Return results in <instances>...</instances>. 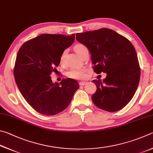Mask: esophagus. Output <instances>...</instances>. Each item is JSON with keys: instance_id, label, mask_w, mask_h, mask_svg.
I'll use <instances>...</instances> for the list:
<instances>
[{"instance_id": "esophagus-1", "label": "esophagus", "mask_w": 153, "mask_h": 153, "mask_svg": "<svg viewBox=\"0 0 153 153\" xmlns=\"http://www.w3.org/2000/svg\"><path fill=\"white\" fill-rule=\"evenodd\" d=\"M86 84H87V82H79L80 86H85Z\"/></svg>"}]
</instances>
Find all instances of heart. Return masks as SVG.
Wrapping results in <instances>:
<instances>
[{"label": "heart", "instance_id": "1", "mask_svg": "<svg viewBox=\"0 0 153 153\" xmlns=\"http://www.w3.org/2000/svg\"><path fill=\"white\" fill-rule=\"evenodd\" d=\"M74 51L76 52L80 57L81 58V56L83 54L85 51L87 50V48L83 44H76L74 47ZM66 55V51L64 50L61 53L60 57V62L61 64L63 63L64 57ZM86 68H72L71 69L70 71L66 72V76L70 79H76V80H82L86 78Z\"/></svg>", "mask_w": 153, "mask_h": 153}]
</instances>
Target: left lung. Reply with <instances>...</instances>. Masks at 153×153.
<instances>
[{
	"label": "left lung",
	"instance_id": "obj_1",
	"mask_svg": "<svg viewBox=\"0 0 153 153\" xmlns=\"http://www.w3.org/2000/svg\"><path fill=\"white\" fill-rule=\"evenodd\" d=\"M76 36L89 50L94 71L107 74L103 81H92L97 87L92 95L93 103L108 111L120 110L132 100L140 81L134 47L125 37L107 28L78 33Z\"/></svg>",
	"mask_w": 153,
	"mask_h": 153
}]
</instances>
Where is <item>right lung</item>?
I'll return each mask as SVG.
<instances>
[{
    "instance_id": "right-lung-1",
    "label": "right lung",
    "mask_w": 153,
    "mask_h": 153,
    "mask_svg": "<svg viewBox=\"0 0 153 153\" xmlns=\"http://www.w3.org/2000/svg\"><path fill=\"white\" fill-rule=\"evenodd\" d=\"M74 34H42L21 45L16 58L14 76L18 89L31 108L53 116L71 103L79 89L76 80L64 79L53 83L52 72L57 71L61 53L74 41Z\"/></svg>"
}]
</instances>
